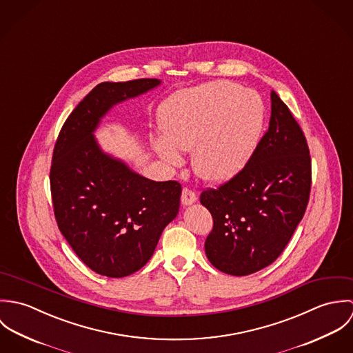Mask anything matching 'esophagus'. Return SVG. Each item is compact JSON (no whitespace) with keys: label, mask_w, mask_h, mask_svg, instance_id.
<instances>
[{"label":"esophagus","mask_w":353,"mask_h":353,"mask_svg":"<svg viewBox=\"0 0 353 353\" xmlns=\"http://www.w3.org/2000/svg\"><path fill=\"white\" fill-rule=\"evenodd\" d=\"M196 201H197V196L194 194V192H192L189 189H183L182 190V196H181L182 205L189 206V205H192V203H194Z\"/></svg>","instance_id":"1"}]
</instances>
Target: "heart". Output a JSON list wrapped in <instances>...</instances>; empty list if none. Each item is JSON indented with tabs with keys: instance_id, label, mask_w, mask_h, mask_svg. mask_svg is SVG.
Listing matches in <instances>:
<instances>
[{
	"instance_id": "obj_1",
	"label": "heart",
	"mask_w": 353,
	"mask_h": 353,
	"mask_svg": "<svg viewBox=\"0 0 353 353\" xmlns=\"http://www.w3.org/2000/svg\"><path fill=\"white\" fill-rule=\"evenodd\" d=\"M157 122L163 137L153 139L152 148L163 161L179 165V151L193 150L196 174L206 182L224 183L252 157L263 125V104L252 90L212 81L164 101Z\"/></svg>"
}]
</instances>
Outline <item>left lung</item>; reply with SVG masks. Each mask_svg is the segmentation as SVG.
Masks as SVG:
<instances>
[{
	"label": "left lung",
	"mask_w": 353,
	"mask_h": 353,
	"mask_svg": "<svg viewBox=\"0 0 353 353\" xmlns=\"http://www.w3.org/2000/svg\"><path fill=\"white\" fill-rule=\"evenodd\" d=\"M269 129L245 168L200 201L213 217L205 241L209 262L231 276L270 265L285 249L307 208L311 159L301 126L272 91Z\"/></svg>",
	"instance_id": "8db88e82"
}]
</instances>
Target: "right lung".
Returning <instances> with one entry per match:
<instances>
[{
    "mask_svg": "<svg viewBox=\"0 0 353 353\" xmlns=\"http://www.w3.org/2000/svg\"><path fill=\"white\" fill-rule=\"evenodd\" d=\"M160 84L157 79L98 84L68 117L54 147L50 186L58 228L101 276L119 279L141 269L179 210L178 182L140 175L103 151L94 134L114 105Z\"/></svg>",
    "mask_w": 353,
    "mask_h": 353,
    "instance_id": "add662e5",
    "label": "right lung"
}]
</instances>
